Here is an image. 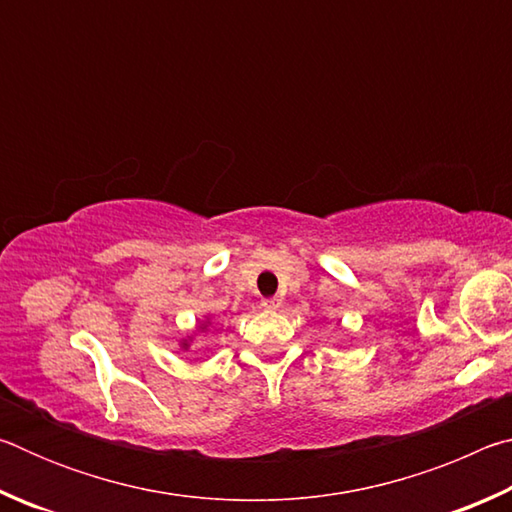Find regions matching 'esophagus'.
I'll list each match as a JSON object with an SVG mask.
<instances>
[{
	"mask_svg": "<svg viewBox=\"0 0 512 512\" xmlns=\"http://www.w3.org/2000/svg\"><path fill=\"white\" fill-rule=\"evenodd\" d=\"M280 305H282V298H277V296L262 300V307H266V309H277Z\"/></svg>",
	"mask_w": 512,
	"mask_h": 512,
	"instance_id": "obj_1",
	"label": "esophagus"
}]
</instances>
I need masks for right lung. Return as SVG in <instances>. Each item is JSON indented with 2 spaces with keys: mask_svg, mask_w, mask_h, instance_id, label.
I'll use <instances>...</instances> for the list:
<instances>
[{
  "mask_svg": "<svg viewBox=\"0 0 512 512\" xmlns=\"http://www.w3.org/2000/svg\"><path fill=\"white\" fill-rule=\"evenodd\" d=\"M185 348H187V343H185Z\"/></svg>",
  "mask_w": 512,
  "mask_h": 512,
  "instance_id": "obj_1",
  "label": "right lung"
}]
</instances>
